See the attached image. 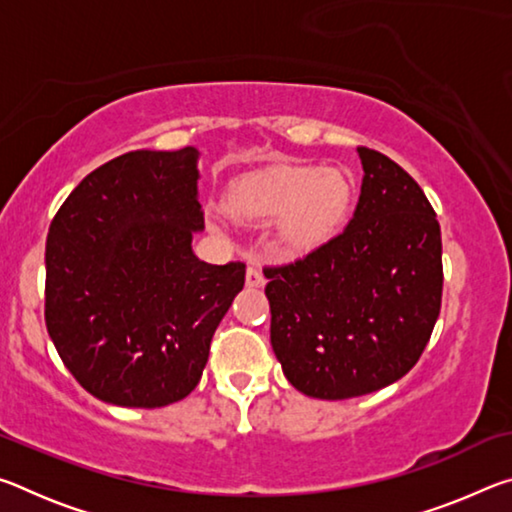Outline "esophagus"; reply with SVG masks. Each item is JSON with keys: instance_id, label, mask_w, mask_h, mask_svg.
<instances>
[{"instance_id": "1", "label": "esophagus", "mask_w": 512, "mask_h": 512, "mask_svg": "<svg viewBox=\"0 0 512 512\" xmlns=\"http://www.w3.org/2000/svg\"><path fill=\"white\" fill-rule=\"evenodd\" d=\"M264 284H266V277L262 273V268H259L257 264L248 266V271H246V287L259 289V287H264Z\"/></svg>"}]
</instances>
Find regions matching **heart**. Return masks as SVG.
<instances>
[{
  "label": "heart",
  "instance_id": "1",
  "mask_svg": "<svg viewBox=\"0 0 512 512\" xmlns=\"http://www.w3.org/2000/svg\"><path fill=\"white\" fill-rule=\"evenodd\" d=\"M352 201L350 178L341 169L268 167L230 187L225 205L248 223H277L284 246L311 248L332 237Z\"/></svg>",
  "mask_w": 512,
  "mask_h": 512
}]
</instances>
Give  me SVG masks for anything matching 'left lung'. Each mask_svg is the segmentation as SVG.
Returning a JSON list of instances; mask_svg holds the SVG:
<instances>
[{
    "instance_id": "obj_1",
    "label": "left lung",
    "mask_w": 512,
    "mask_h": 512,
    "mask_svg": "<svg viewBox=\"0 0 512 512\" xmlns=\"http://www.w3.org/2000/svg\"><path fill=\"white\" fill-rule=\"evenodd\" d=\"M359 203L339 237L266 266L271 345L293 388L318 400L375 393L418 363L440 314L443 241L420 185L357 149Z\"/></svg>"
}]
</instances>
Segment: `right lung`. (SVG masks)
Instances as JSON below:
<instances>
[{
    "label": "right lung",
    "instance_id": "1",
    "mask_svg": "<svg viewBox=\"0 0 512 512\" xmlns=\"http://www.w3.org/2000/svg\"><path fill=\"white\" fill-rule=\"evenodd\" d=\"M198 153L131 151L60 205L45 250V320L60 359L97 400L160 409L201 381L246 266L198 259Z\"/></svg>",
    "mask_w": 512,
    "mask_h": 512
}]
</instances>
